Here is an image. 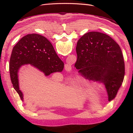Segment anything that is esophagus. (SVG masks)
I'll list each match as a JSON object with an SVG mask.
<instances>
[{
	"mask_svg": "<svg viewBox=\"0 0 133 133\" xmlns=\"http://www.w3.org/2000/svg\"><path fill=\"white\" fill-rule=\"evenodd\" d=\"M71 69H72V67L70 64L66 63L65 64V69L66 71H70L71 70Z\"/></svg>",
	"mask_w": 133,
	"mask_h": 133,
	"instance_id": "esophagus-1",
	"label": "esophagus"
}]
</instances>
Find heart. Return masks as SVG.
I'll use <instances>...</instances> for the list:
<instances>
[{"mask_svg": "<svg viewBox=\"0 0 133 133\" xmlns=\"http://www.w3.org/2000/svg\"><path fill=\"white\" fill-rule=\"evenodd\" d=\"M64 77H63V79H64Z\"/></svg>", "mask_w": 133, "mask_h": 133, "instance_id": "1", "label": "heart"}]
</instances>
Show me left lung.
I'll return each mask as SVG.
<instances>
[{
    "label": "left lung",
    "instance_id": "left-lung-1",
    "mask_svg": "<svg viewBox=\"0 0 133 133\" xmlns=\"http://www.w3.org/2000/svg\"><path fill=\"white\" fill-rule=\"evenodd\" d=\"M77 63L87 79L104 83L109 101L115 98L123 82L125 64L121 49L109 36L97 31L84 34L76 47Z\"/></svg>",
    "mask_w": 133,
    "mask_h": 133
}]
</instances>
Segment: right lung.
<instances>
[{
	"label": "right lung",
	"mask_w": 133,
	"mask_h": 133,
	"mask_svg": "<svg viewBox=\"0 0 133 133\" xmlns=\"http://www.w3.org/2000/svg\"><path fill=\"white\" fill-rule=\"evenodd\" d=\"M26 64L37 68L45 76L62 71L64 65L45 37L37 34L23 37L14 46L9 62L11 81L22 101L23 95L19 89L18 73L19 68Z\"/></svg>",
	"instance_id": "add662e5"
}]
</instances>
